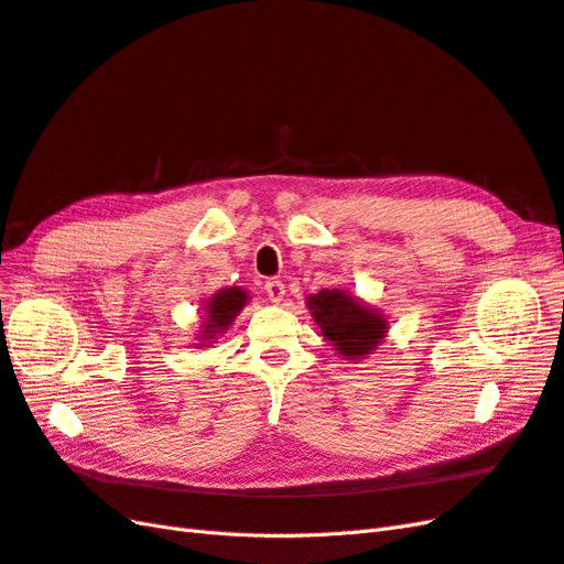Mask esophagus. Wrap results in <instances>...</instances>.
<instances>
[{
    "instance_id": "34e87169",
    "label": "esophagus",
    "mask_w": 564,
    "mask_h": 564,
    "mask_svg": "<svg viewBox=\"0 0 564 564\" xmlns=\"http://www.w3.org/2000/svg\"><path fill=\"white\" fill-rule=\"evenodd\" d=\"M264 291H267V295H269L271 302H281L283 295H285V285H283V281H279V279H269V281L264 283Z\"/></svg>"
}]
</instances>
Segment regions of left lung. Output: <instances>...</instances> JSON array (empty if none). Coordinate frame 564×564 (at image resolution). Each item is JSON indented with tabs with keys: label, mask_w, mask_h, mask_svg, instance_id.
Wrapping results in <instances>:
<instances>
[{
	"label": "left lung",
	"mask_w": 564,
	"mask_h": 564,
	"mask_svg": "<svg viewBox=\"0 0 564 564\" xmlns=\"http://www.w3.org/2000/svg\"><path fill=\"white\" fill-rule=\"evenodd\" d=\"M310 310L326 340L349 359L371 354L388 333V321L343 291L312 295Z\"/></svg>",
	"instance_id": "1"
}]
</instances>
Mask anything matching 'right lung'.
<instances>
[{"label": "right lung", "instance_id": "1", "mask_svg": "<svg viewBox=\"0 0 564 564\" xmlns=\"http://www.w3.org/2000/svg\"><path fill=\"white\" fill-rule=\"evenodd\" d=\"M248 302V293L240 291V288H224V291L215 293L213 300L207 302V324L203 330V337H213L217 333L227 330V326L236 318V314L243 310Z\"/></svg>", "mask_w": 564, "mask_h": 564}]
</instances>
